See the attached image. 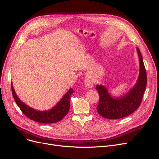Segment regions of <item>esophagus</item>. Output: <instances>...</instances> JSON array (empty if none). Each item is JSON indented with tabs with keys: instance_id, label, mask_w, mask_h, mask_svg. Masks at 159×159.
<instances>
[{
	"instance_id": "esophagus-1",
	"label": "esophagus",
	"mask_w": 159,
	"mask_h": 159,
	"mask_svg": "<svg viewBox=\"0 0 159 159\" xmlns=\"http://www.w3.org/2000/svg\"><path fill=\"white\" fill-rule=\"evenodd\" d=\"M85 85L87 88H91L93 86V81L91 79H86L85 81Z\"/></svg>"
}]
</instances>
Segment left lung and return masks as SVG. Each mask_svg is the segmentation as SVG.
<instances>
[{"mask_svg":"<svg viewBox=\"0 0 159 159\" xmlns=\"http://www.w3.org/2000/svg\"><path fill=\"white\" fill-rule=\"evenodd\" d=\"M139 60V75L136 84L125 95L114 98L103 85H97L95 89L99 94V102L97 106L98 113L102 117L117 119L125 117L133 113L140 106L147 85V73L141 52L137 48Z\"/></svg>","mask_w":159,"mask_h":159,"instance_id":"1","label":"left lung"}]
</instances>
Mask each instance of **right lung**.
I'll return each mask as SVG.
<instances>
[{
  "mask_svg": "<svg viewBox=\"0 0 159 159\" xmlns=\"http://www.w3.org/2000/svg\"><path fill=\"white\" fill-rule=\"evenodd\" d=\"M12 93L18 107L28 118L41 123H54L61 121L68 114L70 107L71 95L74 91L70 88L56 106L47 111L36 110L23 103L16 94L12 85Z\"/></svg>",
  "mask_w": 159,
  "mask_h": 159,
  "instance_id": "add662e5",
  "label": "right lung"
}]
</instances>
